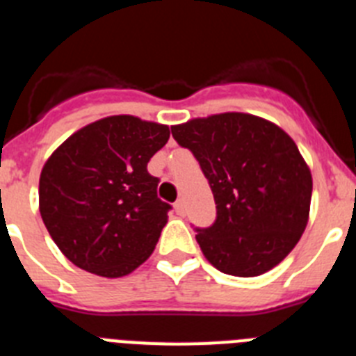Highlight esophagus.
<instances>
[{
    "instance_id": "esophagus-1",
    "label": "esophagus",
    "mask_w": 356,
    "mask_h": 356,
    "mask_svg": "<svg viewBox=\"0 0 356 356\" xmlns=\"http://www.w3.org/2000/svg\"><path fill=\"white\" fill-rule=\"evenodd\" d=\"M175 211H176V214H178V216H184L185 214V203H184V200H178V202L175 203Z\"/></svg>"
}]
</instances>
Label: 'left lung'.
<instances>
[{
    "label": "left lung",
    "instance_id": "obj_1",
    "mask_svg": "<svg viewBox=\"0 0 356 356\" xmlns=\"http://www.w3.org/2000/svg\"><path fill=\"white\" fill-rule=\"evenodd\" d=\"M171 131L198 160L214 194V223L194 229L209 263L238 277L279 265L305 232L314 187L296 142L247 113L194 118Z\"/></svg>",
    "mask_w": 356,
    "mask_h": 356
}]
</instances>
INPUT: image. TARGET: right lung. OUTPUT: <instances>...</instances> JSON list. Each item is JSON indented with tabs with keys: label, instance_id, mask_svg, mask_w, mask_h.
I'll return each instance as SVG.
<instances>
[{
	"label": "right lung",
	"instance_id": "obj_1",
	"mask_svg": "<svg viewBox=\"0 0 356 356\" xmlns=\"http://www.w3.org/2000/svg\"><path fill=\"white\" fill-rule=\"evenodd\" d=\"M167 140V126L117 115L79 129L48 158L39 211L75 266L122 277L153 254L172 207L158 198L147 162Z\"/></svg>",
	"mask_w": 356,
	"mask_h": 356
}]
</instances>
